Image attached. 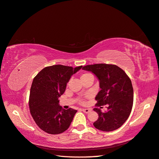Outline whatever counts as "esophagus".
<instances>
[{
	"mask_svg": "<svg viewBox=\"0 0 159 159\" xmlns=\"http://www.w3.org/2000/svg\"><path fill=\"white\" fill-rule=\"evenodd\" d=\"M82 111H83L84 112H85V113H89L90 110L89 109V108H83Z\"/></svg>",
	"mask_w": 159,
	"mask_h": 159,
	"instance_id": "1",
	"label": "esophagus"
}]
</instances>
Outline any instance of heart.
I'll return each mask as SVG.
<instances>
[{
	"label": "heart",
	"mask_w": 159,
	"mask_h": 159,
	"mask_svg": "<svg viewBox=\"0 0 159 159\" xmlns=\"http://www.w3.org/2000/svg\"><path fill=\"white\" fill-rule=\"evenodd\" d=\"M90 76H93L90 73H84V74H83L82 75L80 76V80H81V79H85V78H87V77ZM79 102H80V103H81V104H83L84 102V99L82 98H79Z\"/></svg>",
	"instance_id": "obj_1"
}]
</instances>
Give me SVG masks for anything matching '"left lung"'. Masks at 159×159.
<instances>
[{
	"mask_svg": "<svg viewBox=\"0 0 159 159\" xmlns=\"http://www.w3.org/2000/svg\"><path fill=\"white\" fill-rule=\"evenodd\" d=\"M83 69L93 72L99 80L101 90L95 97L96 106H108L106 112L94 108L98 115L94 126L106 132L120 128L127 120L133 105V88L130 78L115 65L94 64L84 66Z\"/></svg>",
	"mask_w": 159,
	"mask_h": 159,
	"instance_id": "1",
	"label": "left lung"
}]
</instances>
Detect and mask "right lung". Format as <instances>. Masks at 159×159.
I'll list each match as a JSON object with an SVG mask.
<instances>
[{
    "label": "right lung",
    "mask_w": 159,
    "mask_h": 159,
    "mask_svg": "<svg viewBox=\"0 0 159 159\" xmlns=\"http://www.w3.org/2000/svg\"><path fill=\"white\" fill-rule=\"evenodd\" d=\"M82 66L72 68L61 65L45 67L33 81L29 105L36 124L44 132L58 134L69 129L77 111L65 110L58 105L66 84Z\"/></svg>",
    "instance_id": "right-lung-1"
}]
</instances>
